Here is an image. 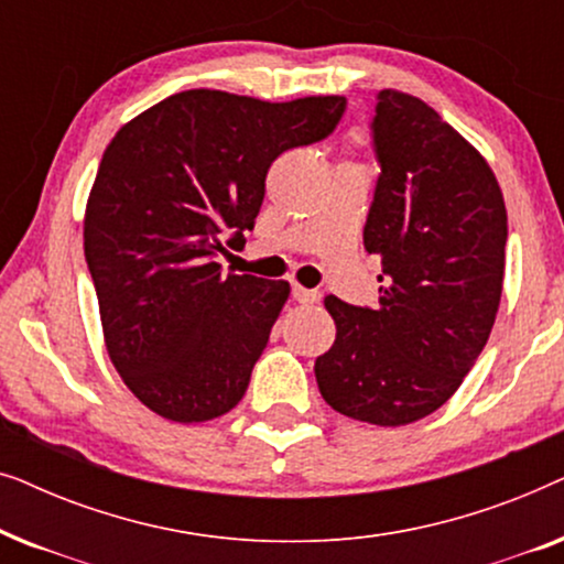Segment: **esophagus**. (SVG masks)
<instances>
[{
	"instance_id": "esophagus-1",
	"label": "esophagus",
	"mask_w": 564,
	"mask_h": 564,
	"mask_svg": "<svg viewBox=\"0 0 564 564\" xmlns=\"http://www.w3.org/2000/svg\"><path fill=\"white\" fill-rule=\"evenodd\" d=\"M292 297H295L297 303H303V305H313V303H318V300H321V292L300 288V284H295V288H292Z\"/></svg>"
}]
</instances>
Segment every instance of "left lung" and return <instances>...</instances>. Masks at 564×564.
I'll return each mask as SVG.
<instances>
[{
	"label": "left lung",
	"mask_w": 564,
	"mask_h": 564,
	"mask_svg": "<svg viewBox=\"0 0 564 564\" xmlns=\"http://www.w3.org/2000/svg\"><path fill=\"white\" fill-rule=\"evenodd\" d=\"M372 130L382 174L365 249L380 257V303L326 295L336 341L315 359V380L341 415L405 426L442 408L488 344L508 215L482 153L423 99L380 91Z\"/></svg>",
	"instance_id": "obj_1"
}]
</instances>
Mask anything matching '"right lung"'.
Wrapping results in <instances>:
<instances>
[{"label": "right lung", "mask_w": 564, "mask_h": 564, "mask_svg": "<svg viewBox=\"0 0 564 564\" xmlns=\"http://www.w3.org/2000/svg\"><path fill=\"white\" fill-rule=\"evenodd\" d=\"M344 97L290 102L187 89L126 122L99 161L84 257L110 361L161 419L228 413L290 297V282L223 274L253 228L282 151L326 138Z\"/></svg>", "instance_id": "obj_1"}]
</instances>
